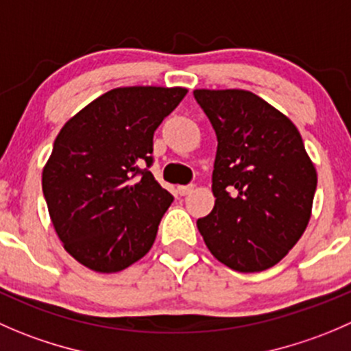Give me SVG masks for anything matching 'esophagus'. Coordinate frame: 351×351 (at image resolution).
<instances>
[{
    "mask_svg": "<svg viewBox=\"0 0 351 351\" xmlns=\"http://www.w3.org/2000/svg\"><path fill=\"white\" fill-rule=\"evenodd\" d=\"M193 192V185H182L178 186V193L180 195H189V193Z\"/></svg>",
    "mask_w": 351,
    "mask_h": 351,
    "instance_id": "obj_1",
    "label": "esophagus"
}]
</instances>
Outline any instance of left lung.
Wrapping results in <instances>:
<instances>
[{
  "label": "left lung",
  "instance_id": "left-lung-1",
  "mask_svg": "<svg viewBox=\"0 0 351 351\" xmlns=\"http://www.w3.org/2000/svg\"><path fill=\"white\" fill-rule=\"evenodd\" d=\"M217 137L214 209L197 219L210 254L238 273L269 269L311 219L317 173L283 113L240 89L193 90Z\"/></svg>",
  "mask_w": 351,
  "mask_h": 351
}]
</instances>
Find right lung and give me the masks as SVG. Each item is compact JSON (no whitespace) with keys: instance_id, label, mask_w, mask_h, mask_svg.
<instances>
[{"instance_id":"obj_1","label":"right lung","mask_w":351,"mask_h":351,"mask_svg":"<svg viewBox=\"0 0 351 351\" xmlns=\"http://www.w3.org/2000/svg\"><path fill=\"white\" fill-rule=\"evenodd\" d=\"M182 87H118L64 123L43 169L47 210L64 250L118 273L144 257L173 195L149 168L152 138Z\"/></svg>"}]
</instances>
